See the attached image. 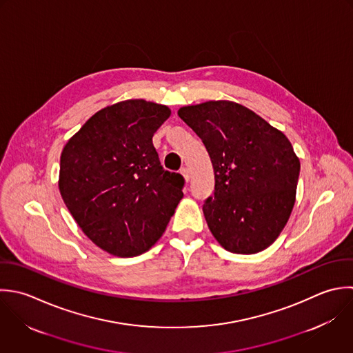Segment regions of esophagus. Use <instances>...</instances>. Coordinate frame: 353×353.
Returning <instances> with one entry per match:
<instances>
[{"label":"esophagus","instance_id":"34e87169","mask_svg":"<svg viewBox=\"0 0 353 353\" xmlns=\"http://www.w3.org/2000/svg\"><path fill=\"white\" fill-rule=\"evenodd\" d=\"M180 173L183 174V177L185 179V181H190V177H191V176H190V170H188V168H185V166H184V168H181V169H180Z\"/></svg>","mask_w":353,"mask_h":353}]
</instances>
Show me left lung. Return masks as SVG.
<instances>
[{
  "label": "left lung",
  "instance_id": "8db88e82",
  "mask_svg": "<svg viewBox=\"0 0 353 353\" xmlns=\"http://www.w3.org/2000/svg\"><path fill=\"white\" fill-rule=\"evenodd\" d=\"M179 117L203 141L214 192L203 205L208 227L228 252L254 254L283 231L294 202L300 159L283 132L230 100L185 105Z\"/></svg>",
  "mask_w": 353,
  "mask_h": 353
}]
</instances>
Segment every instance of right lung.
Masks as SVG:
<instances>
[{"label": "right lung", "mask_w": 353, "mask_h": 353, "mask_svg": "<svg viewBox=\"0 0 353 353\" xmlns=\"http://www.w3.org/2000/svg\"><path fill=\"white\" fill-rule=\"evenodd\" d=\"M170 112L143 99L107 105L61 151L60 195L83 234L112 256L150 250L184 195L183 176L162 168L152 144Z\"/></svg>", "instance_id": "1"}]
</instances>
